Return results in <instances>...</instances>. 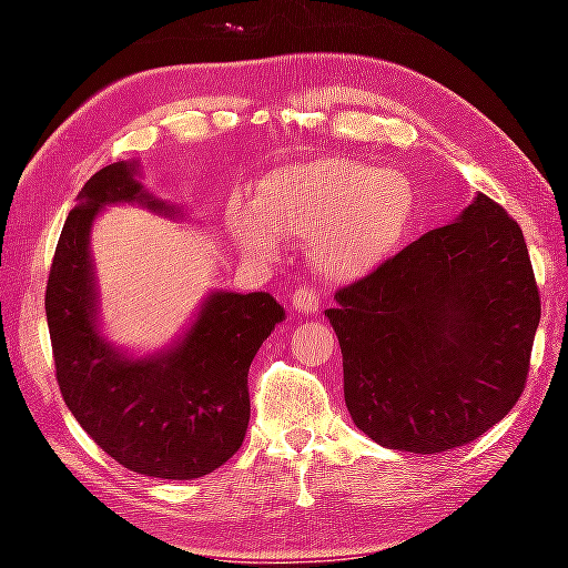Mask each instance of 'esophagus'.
<instances>
[{
	"label": "esophagus",
	"instance_id": "1",
	"mask_svg": "<svg viewBox=\"0 0 568 568\" xmlns=\"http://www.w3.org/2000/svg\"><path fill=\"white\" fill-rule=\"evenodd\" d=\"M321 307V295L313 287H301L293 293V311L295 313H315Z\"/></svg>",
	"mask_w": 568,
	"mask_h": 568
}]
</instances>
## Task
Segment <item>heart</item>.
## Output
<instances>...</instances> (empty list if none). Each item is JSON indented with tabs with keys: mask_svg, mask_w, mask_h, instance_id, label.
Listing matches in <instances>:
<instances>
[{
	"mask_svg": "<svg viewBox=\"0 0 568 568\" xmlns=\"http://www.w3.org/2000/svg\"><path fill=\"white\" fill-rule=\"evenodd\" d=\"M416 217V187L398 170L348 158H318L277 168L253 200L233 197L230 237L250 257L273 261L283 235L311 237L307 257L335 283L371 275L403 245Z\"/></svg>",
	"mask_w": 568,
	"mask_h": 568,
	"instance_id": "1",
	"label": "heart"
}]
</instances>
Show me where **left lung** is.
Instances as JSON below:
<instances>
[{
  "label": "left lung",
  "instance_id": "1",
  "mask_svg": "<svg viewBox=\"0 0 568 568\" xmlns=\"http://www.w3.org/2000/svg\"><path fill=\"white\" fill-rule=\"evenodd\" d=\"M345 406L376 444L440 454L521 398L541 301L521 227L491 197L428 230L325 311Z\"/></svg>",
  "mask_w": 568,
  "mask_h": 568
}]
</instances>
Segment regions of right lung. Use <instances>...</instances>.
Segmentation results:
<instances>
[{
    "instance_id": "1",
    "label": "right lung",
    "mask_w": 568,
    "mask_h": 568,
    "mask_svg": "<svg viewBox=\"0 0 568 568\" xmlns=\"http://www.w3.org/2000/svg\"><path fill=\"white\" fill-rule=\"evenodd\" d=\"M138 170L134 160L112 162L84 182L54 250L47 325L62 398L94 444L134 474L190 480L243 446L250 363L285 311L271 293L213 291L165 351L132 355L104 338L90 253L94 220L108 205L185 215L145 190Z\"/></svg>"
}]
</instances>
